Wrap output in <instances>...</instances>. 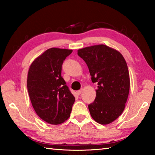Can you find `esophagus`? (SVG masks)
<instances>
[{
    "mask_svg": "<svg viewBox=\"0 0 155 155\" xmlns=\"http://www.w3.org/2000/svg\"><path fill=\"white\" fill-rule=\"evenodd\" d=\"M82 92H83V90H82V89H81L80 90H78V91H77V94H78V96H79V95H81V93H82Z\"/></svg>",
    "mask_w": 155,
    "mask_h": 155,
    "instance_id": "esophagus-1",
    "label": "esophagus"
}]
</instances>
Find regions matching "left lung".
<instances>
[{
    "label": "left lung",
    "mask_w": 155,
    "mask_h": 155,
    "mask_svg": "<svg viewBox=\"0 0 155 155\" xmlns=\"http://www.w3.org/2000/svg\"><path fill=\"white\" fill-rule=\"evenodd\" d=\"M89 68L91 81L98 84L96 96L88 105L92 118L108 124L122 114L129 93L130 77L124 57L104 44L78 50Z\"/></svg>",
    "instance_id": "left-lung-1"
}]
</instances>
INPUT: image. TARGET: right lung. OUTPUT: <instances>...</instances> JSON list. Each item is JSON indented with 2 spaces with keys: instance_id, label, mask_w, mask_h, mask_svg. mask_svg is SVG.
I'll return each instance as SVG.
<instances>
[{
  "instance_id": "obj_1",
  "label": "right lung",
  "mask_w": 155,
  "mask_h": 155,
  "mask_svg": "<svg viewBox=\"0 0 155 155\" xmlns=\"http://www.w3.org/2000/svg\"><path fill=\"white\" fill-rule=\"evenodd\" d=\"M72 50L51 48L34 60L27 77V89L34 110L51 124L69 118L74 96L61 77L64 61Z\"/></svg>"
}]
</instances>
